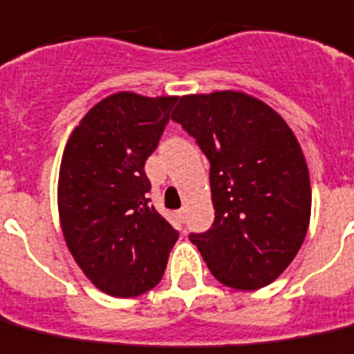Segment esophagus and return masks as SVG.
<instances>
[{"label": "esophagus", "instance_id": "esophagus-1", "mask_svg": "<svg viewBox=\"0 0 354 354\" xmlns=\"http://www.w3.org/2000/svg\"><path fill=\"white\" fill-rule=\"evenodd\" d=\"M177 217H179L180 221H185V208H180V210H177Z\"/></svg>", "mask_w": 354, "mask_h": 354}]
</instances>
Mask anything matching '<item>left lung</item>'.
<instances>
[{
    "mask_svg": "<svg viewBox=\"0 0 354 354\" xmlns=\"http://www.w3.org/2000/svg\"><path fill=\"white\" fill-rule=\"evenodd\" d=\"M171 118L210 160L216 219L190 241L226 287L272 283L310 217L309 169L294 133L272 107L236 91L183 97Z\"/></svg>",
    "mask_w": 354,
    "mask_h": 354,
    "instance_id": "8db88e82",
    "label": "left lung"
}]
</instances>
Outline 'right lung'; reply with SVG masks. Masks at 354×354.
Instances as JSON below:
<instances>
[{
    "mask_svg": "<svg viewBox=\"0 0 354 354\" xmlns=\"http://www.w3.org/2000/svg\"><path fill=\"white\" fill-rule=\"evenodd\" d=\"M177 97L117 93L82 118L58 179V210L71 254L102 292L135 298L162 279L179 232L149 203L144 164Z\"/></svg>",
    "mask_w": 354,
    "mask_h": 354,
    "instance_id": "1",
    "label": "right lung"
}]
</instances>
